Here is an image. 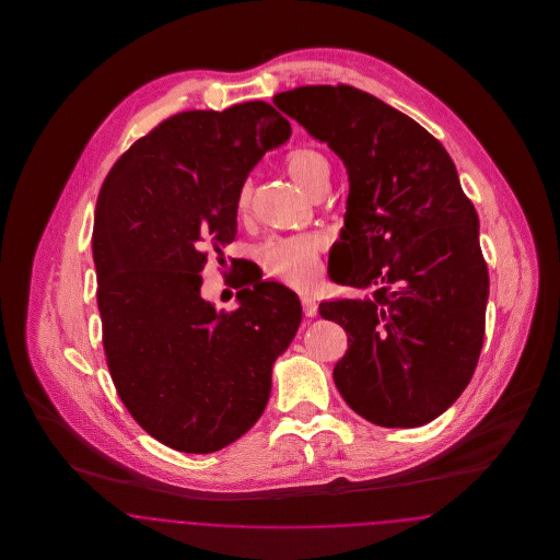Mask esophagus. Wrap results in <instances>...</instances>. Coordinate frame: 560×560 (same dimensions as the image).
<instances>
[{
	"mask_svg": "<svg viewBox=\"0 0 560 560\" xmlns=\"http://www.w3.org/2000/svg\"><path fill=\"white\" fill-rule=\"evenodd\" d=\"M300 302H302V311H304L306 317H315L317 315V302H315V298L311 293H304L300 298Z\"/></svg>",
	"mask_w": 560,
	"mask_h": 560,
	"instance_id": "1",
	"label": "esophagus"
}]
</instances>
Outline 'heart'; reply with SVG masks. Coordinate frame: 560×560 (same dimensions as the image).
<instances>
[{"label":"heart","mask_w":560,"mask_h":560,"mask_svg":"<svg viewBox=\"0 0 560 560\" xmlns=\"http://www.w3.org/2000/svg\"><path fill=\"white\" fill-rule=\"evenodd\" d=\"M283 165L293 180L311 195H320L329 185L331 163L317 149H311V147L293 149L285 155ZM249 203H252V187L245 183L241 185L237 201H235L237 215L243 218L249 212ZM320 249H323V240L319 235L272 237L256 247V258L270 277L293 288H304L317 275Z\"/></svg>","instance_id":"b5f03b06"}]
</instances>
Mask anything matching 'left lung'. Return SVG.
<instances>
[{"instance_id": "1", "label": "left lung", "mask_w": 560, "mask_h": 560, "mask_svg": "<svg viewBox=\"0 0 560 560\" xmlns=\"http://www.w3.org/2000/svg\"><path fill=\"white\" fill-rule=\"evenodd\" d=\"M272 103L348 170L329 275L365 298L319 304L348 336L336 386L377 427L428 424L475 375L489 295L479 215L452 158L418 121L352 85H302Z\"/></svg>"}]
</instances>
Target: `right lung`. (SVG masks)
<instances>
[{"label": "right lung", "mask_w": 560, "mask_h": 560, "mask_svg": "<svg viewBox=\"0 0 560 560\" xmlns=\"http://www.w3.org/2000/svg\"><path fill=\"white\" fill-rule=\"evenodd\" d=\"M290 133L265 101L183 110L138 138L98 192L92 252L108 372L133 420L176 452H218L258 422L272 363L302 320L298 295L275 281H240L235 311L199 293L210 254L237 235L241 185Z\"/></svg>", "instance_id": "add662e5"}]
</instances>
